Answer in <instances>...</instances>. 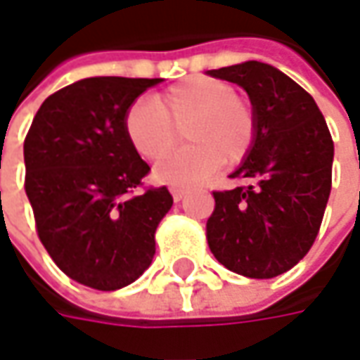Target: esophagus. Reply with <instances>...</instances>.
Masks as SVG:
<instances>
[{"mask_svg":"<svg viewBox=\"0 0 360 360\" xmlns=\"http://www.w3.org/2000/svg\"><path fill=\"white\" fill-rule=\"evenodd\" d=\"M188 194V190L186 188H172V196H174V200L176 202H180L184 196Z\"/></svg>","mask_w":360,"mask_h":360,"instance_id":"obj_1","label":"esophagus"}]
</instances>
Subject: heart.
<instances>
[{"label": "heart", "instance_id": "1", "mask_svg": "<svg viewBox=\"0 0 360 360\" xmlns=\"http://www.w3.org/2000/svg\"><path fill=\"white\" fill-rule=\"evenodd\" d=\"M188 146L166 156L154 170L164 184H196L222 164L234 168L248 158L256 142V112L229 82L188 77L152 102H134L124 114V134L142 160L162 158L182 128Z\"/></svg>", "mask_w": 360, "mask_h": 360}]
</instances>
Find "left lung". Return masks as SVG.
Returning a JSON list of instances; mask_svg holds the SVG:
<instances>
[{
	"label": "left lung",
	"mask_w": 360,
	"mask_h": 360,
	"mask_svg": "<svg viewBox=\"0 0 360 360\" xmlns=\"http://www.w3.org/2000/svg\"><path fill=\"white\" fill-rule=\"evenodd\" d=\"M208 74L246 90L256 112V142L230 174L252 184L212 192L206 240L232 272L274 278L314 244L333 186L335 144L311 94L281 70L244 62Z\"/></svg>",
	"instance_id": "obj_1"
}]
</instances>
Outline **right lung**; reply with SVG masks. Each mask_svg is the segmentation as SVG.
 <instances>
[{"mask_svg":"<svg viewBox=\"0 0 360 360\" xmlns=\"http://www.w3.org/2000/svg\"><path fill=\"white\" fill-rule=\"evenodd\" d=\"M160 77H86L39 105L23 142L25 194L51 260L72 281L118 290L142 276L172 208L124 134V114Z\"/></svg>","mask_w":360,"mask_h":360,"instance_id":"right-lung-1","label":"right lung"}]
</instances>
